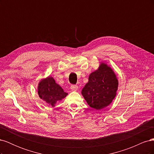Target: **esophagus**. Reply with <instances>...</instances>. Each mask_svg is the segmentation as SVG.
Segmentation results:
<instances>
[{
  "label": "esophagus",
  "instance_id": "obj_1",
  "mask_svg": "<svg viewBox=\"0 0 154 154\" xmlns=\"http://www.w3.org/2000/svg\"><path fill=\"white\" fill-rule=\"evenodd\" d=\"M71 89L72 91H76L78 90V86L75 85H72L71 86Z\"/></svg>",
  "mask_w": 154,
  "mask_h": 154
}]
</instances>
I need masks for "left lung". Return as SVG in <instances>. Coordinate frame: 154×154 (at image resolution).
Returning a JSON list of instances; mask_svg holds the SVG:
<instances>
[{"label":"left lung","instance_id":"left-lung-1","mask_svg":"<svg viewBox=\"0 0 154 154\" xmlns=\"http://www.w3.org/2000/svg\"><path fill=\"white\" fill-rule=\"evenodd\" d=\"M118 88V80L114 71L106 63L101 62L98 69L90 74L82 94L88 105L99 110L112 102Z\"/></svg>","mask_w":154,"mask_h":154}]
</instances>
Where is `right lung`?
<instances>
[{
	"label": "right lung",
	"instance_id": "add662e5",
	"mask_svg": "<svg viewBox=\"0 0 154 154\" xmlns=\"http://www.w3.org/2000/svg\"><path fill=\"white\" fill-rule=\"evenodd\" d=\"M38 94L40 99L54 107L57 101H61L68 94L56 83L53 77L48 76L42 79L38 83Z\"/></svg>",
	"mask_w": 154,
	"mask_h": 154
}]
</instances>
